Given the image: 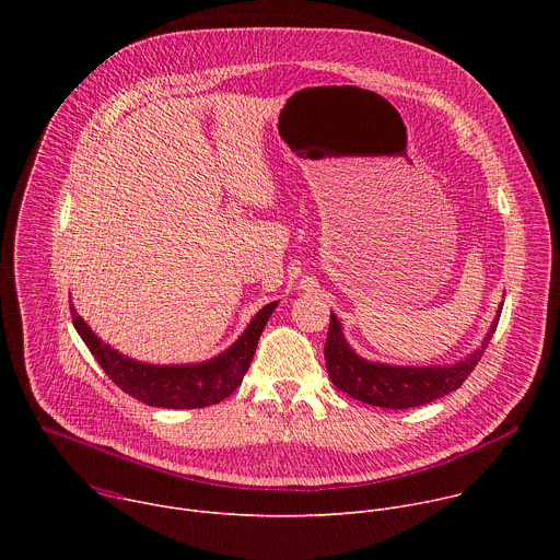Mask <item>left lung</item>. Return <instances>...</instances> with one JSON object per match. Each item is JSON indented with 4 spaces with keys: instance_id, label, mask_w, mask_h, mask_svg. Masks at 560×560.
Segmentation results:
<instances>
[{
    "instance_id": "left-lung-1",
    "label": "left lung",
    "mask_w": 560,
    "mask_h": 560,
    "mask_svg": "<svg viewBox=\"0 0 560 560\" xmlns=\"http://www.w3.org/2000/svg\"><path fill=\"white\" fill-rule=\"evenodd\" d=\"M499 314L494 324L469 357L452 365H430V368H412V365H385L361 359L346 341L339 318L330 314V330L326 339V365L330 381L357 401L368 406L387 408V410H408L417 406H425L436 398L458 389L469 372L481 361L494 330L499 324Z\"/></svg>"
}]
</instances>
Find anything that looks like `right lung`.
<instances>
[{
    "mask_svg": "<svg viewBox=\"0 0 560 560\" xmlns=\"http://www.w3.org/2000/svg\"><path fill=\"white\" fill-rule=\"evenodd\" d=\"M277 307V301L264 305L250 326L244 330L225 352L219 357L192 363V365H150L135 359L124 357L108 343H104L84 322L82 316L72 314V326L84 339L97 363L104 368V372L119 385L126 394L135 396L137 401L152 406V408H171V410H195L206 408L223 401L244 381V374L248 372L259 337L268 324L272 310Z\"/></svg>",
    "mask_w": 560,
    "mask_h": 560,
    "instance_id": "add662e5",
    "label": "right lung"
}]
</instances>
